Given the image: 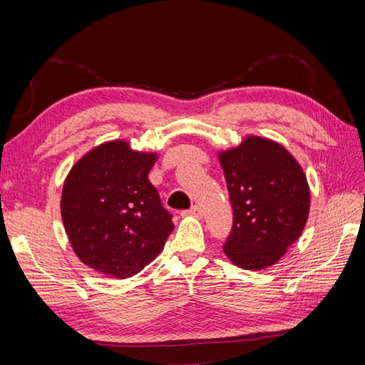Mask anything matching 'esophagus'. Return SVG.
<instances>
[{
    "mask_svg": "<svg viewBox=\"0 0 365 365\" xmlns=\"http://www.w3.org/2000/svg\"><path fill=\"white\" fill-rule=\"evenodd\" d=\"M181 215L182 216H192V217H201L202 216V210L197 207V205H193L190 210H184Z\"/></svg>",
    "mask_w": 365,
    "mask_h": 365,
    "instance_id": "obj_1",
    "label": "esophagus"
}]
</instances>
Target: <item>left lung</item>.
I'll list each match as a JSON object with an SVG mask.
<instances>
[{
    "instance_id": "obj_1",
    "label": "left lung",
    "mask_w": 365,
    "mask_h": 365,
    "mask_svg": "<svg viewBox=\"0 0 365 365\" xmlns=\"http://www.w3.org/2000/svg\"><path fill=\"white\" fill-rule=\"evenodd\" d=\"M219 161L233 205V227L222 248L239 268H268L306 225L311 193L304 172L282 145L260 137L220 152Z\"/></svg>"
}]
</instances>
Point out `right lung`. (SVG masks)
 Wrapping results in <instances>:
<instances>
[{"label": "right lung", "mask_w": 365, "mask_h": 365, "mask_svg": "<svg viewBox=\"0 0 365 365\" xmlns=\"http://www.w3.org/2000/svg\"><path fill=\"white\" fill-rule=\"evenodd\" d=\"M157 153L132 150L125 140L94 148L63 182L61 215L76 256L115 279L140 272L173 231L148 175Z\"/></svg>", "instance_id": "right-lung-1"}]
</instances>
